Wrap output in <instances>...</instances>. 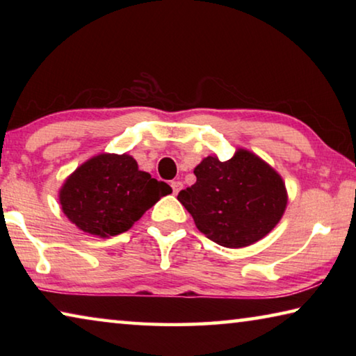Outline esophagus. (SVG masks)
Listing matches in <instances>:
<instances>
[{"label": "esophagus", "mask_w": 356, "mask_h": 356, "mask_svg": "<svg viewBox=\"0 0 356 356\" xmlns=\"http://www.w3.org/2000/svg\"><path fill=\"white\" fill-rule=\"evenodd\" d=\"M182 182H180V180H172V182H171V188H172V193H174V195H177V193L180 191V190H182Z\"/></svg>", "instance_id": "34e87169"}]
</instances>
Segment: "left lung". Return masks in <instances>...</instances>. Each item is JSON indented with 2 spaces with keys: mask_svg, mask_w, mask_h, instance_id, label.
I'll list each match as a JSON object with an SVG mask.
<instances>
[{
  "mask_svg": "<svg viewBox=\"0 0 356 356\" xmlns=\"http://www.w3.org/2000/svg\"><path fill=\"white\" fill-rule=\"evenodd\" d=\"M196 184L177 195L196 227L226 248H243L267 236L286 210L284 182L257 155L238 149L231 160L207 156Z\"/></svg>",
  "mask_w": 356,
  "mask_h": 356,
  "instance_id": "8db88e82",
  "label": "left lung"
}]
</instances>
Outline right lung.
<instances>
[{
	"instance_id": "obj_1",
	"label": "right lung",
	"mask_w": 356,
	"mask_h": 356,
	"mask_svg": "<svg viewBox=\"0 0 356 356\" xmlns=\"http://www.w3.org/2000/svg\"><path fill=\"white\" fill-rule=\"evenodd\" d=\"M172 190L138 170L127 154H100L65 180L59 201L65 216L81 231L99 237L122 234L161 196Z\"/></svg>"
}]
</instances>
